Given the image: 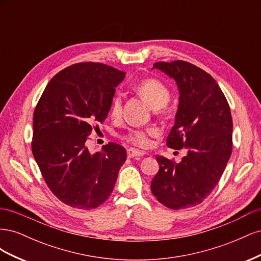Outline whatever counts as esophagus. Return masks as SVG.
Masks as SVG:
<instances>
[{
  "instance_id": "34e87169",
  "label": "esophagus",
  "mask_w": 261,
  "mask_h": 261,
  "mask_svg": "<svg viewBox=\"0 0 261 261\" xmlns=\"http://www.w3.org/2000/svg\"><path fill=\"white\" fill-rule=\"evenodd\" d=\"M144 154H145L144 152H141V151H139V150L133 149V148H129L127 150V156L132 158V159H134V158H135V159H139V158L144 156Z\"/></svg>"
}]
</instances>
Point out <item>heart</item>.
<instances>
[{"label":"heart","mask_w":261,"mask_h":261,"mask_svg":"<svg viewBox=\"0 0 261 261\" xmlns=\"http://www.w3.org/2000/svg\"><path fill=\"white\" fill-rule=\"evenodd\" d=\"M135 90L154 110L164 108L169 103L171 98L168 87L154 78H147V80L139 82L135 86ZM122 112L123 97L120 92H116L110 102V114L113 118H118L122 115ZM156 133L158 130L154 127L134 128L126 133L123 138L137 147L146 148L151 143V137Z\"/></svg>","instance_id":"heart-1"}]
</instances>
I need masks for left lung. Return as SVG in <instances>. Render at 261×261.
<instances>
[{
    "mask_svg": "<svg viewBox=\"0 0 261 261\" xmlns=\"http://www.w3.org/2000/svg\"><path fill=\"white\" fill-rule=\"evenodd\" d=\"M174 78L179 103L167 145L187 149L179 163L156 155L160 169L151 181L156 200L170 209L195 207L217 186L232 153L233 122L230 106L217 82L203 69L185 61L156 62Z\"/></svg>",
    "mask_w": 261,
    "mask_h": 261,
    "instance_id": "left-lung-1",
    "label": "left lung"
}]
</instances>
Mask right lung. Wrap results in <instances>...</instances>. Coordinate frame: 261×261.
<instances>
[{"label":"right lung","instance_id":"obj_1","mask_svg":"<svg viewBox=\"0 0 261 261\" xmlns=\"http://www.w3.org/2000/svg\"><path fill=\"white\" fill-rule=\"evenodd\" d=\"M124 77L102 63H76L52 78L36 106L31 150L50 191L67 206L98 208L113 191L125 148L109 143L91 154L86 141L105 122Z\"/></svg>","mask_w":261,"mask_h":261}]
</instances>
